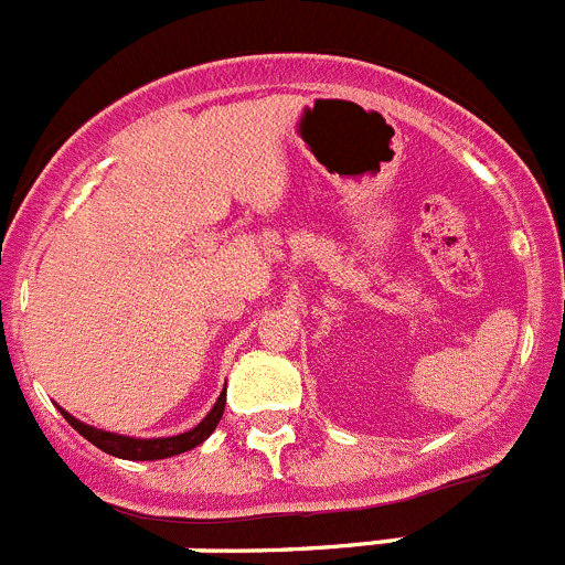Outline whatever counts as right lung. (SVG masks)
<instances>
[{
  "label": "right lung",
  "mask_w": 565,
  "mask_h": 565,
  "mask_svg": "<svg viewBox=\"0 0 565 565\" xmlns=\"http://www.w3.org/2000/svg\"><path fill=\"white\" fill-rule=\"evenodd\" d=\"M223 413H225V393L220 395L217 404H214V409H211V413L205 415V418L200 420L194 429L183 431V435H175V437H156V440H139V437H122V435H114V431L94 429V426H86V424H81L77 418H72L68 413H63V418L75 426V429L81 431L88 443H94L97 449H103L105 455L122 457V460H163V457L183 455V451L200 446V443H203L211 431L217 429Z\"/></svg>",
  "instance_id": "1"
}]
</instances>
